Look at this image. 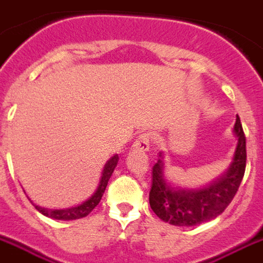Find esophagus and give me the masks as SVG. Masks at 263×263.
<instances>
[{"label":"esophagus","mask_w":263,"mask_h":263,"mask_svg":"<svg viewBox=\"0 0 263 263\" xmlns=\"http://www.w3.org/2000/svg\"><path fill=\"white\" fill-rule=\"evenodd\" d=\"M150 139H152V136H150L147 132H145V134H140V135L136 138L135 142H134L132 147H134L135 150H139V152H149Z\"/></svg>","instance_id":"1"}]
</instances>
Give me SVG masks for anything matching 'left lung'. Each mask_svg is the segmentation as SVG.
Returning a JSON list of instances; mask_svg holds the SVG:
<instances>
[{
	"mask_svg": "<svg viewBox=\"0 0 263 263\" xmlns=\"http://www.w3.org/2000/svg\"><path fill=\"white\" fill-rule=\"evenodd\" d=\"M233 131L237 136V146L229 170L201 189H178L167 183L164 178V157L160 153L152 170L149 193L150 207L160 219L174 226H196L225 211L240 187L247 161L246 135L238 116Z\"/></svg>",
	"mask_w": 263,
	"mask_h": 263,
	"instance_id": "8db88e82",
	"label": "left lung"
}]
</instances>
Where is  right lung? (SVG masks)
Wrapping results in <instances>:
<instances>
[{"label": "right lung", "instance_id": "1", "mask_svg": "<svg viewBox=\"0 0 263 263\" xmlns=\"http://www.w3.org/2000/svg\"><path fill=\"white\" fill-rule=\"evenodd\" d=\"M118 163V156L114 154L113 157L110 158L109 161L105 164V168H103V172H102V178H100L99 186L92 197H89L87 201H84L83 204H80L77 207L73 208H66V210H48V208H43L35 205V210L41 212L43 215L48 216V218H52V219H59V220H73V219H80V218H84L87 216L89 212H92V210L99 204L100 198L103 196L106 190V186H107V182H109L110 176L113 174L114 168Z\"/></svg>", "mask_w": 263, "mask_h": 263}]
</instances>
